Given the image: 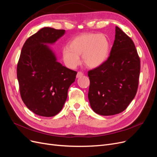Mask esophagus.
Returning <instances> with one entry per match:
<instances>
[{"instance_id":"obj_1","label":"esophagus","mask_w":157,"mask_h":157,"mask_svg":"<svg viewBox=\"0 0 157 157\" xmlns=\"http://www.w3.org/2000/svg\"><path fill=\"white\" fill-rule=\"evenodd\" d=\"M83 75H84V73H82V72H80V71H79V72H78L77 74V78L81 77L82 76H83Z\"/></svg>"}]
</instances>
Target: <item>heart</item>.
I'll use <instances>...</instances> for the list:
<instances>
[{
    "label": "heart",
    "mask_w": 157,
    "mask_h": 157,
    "mask_svg": "<svg viewBox=\"0 0 157 157\" xmlns=\"http://www.w3.org/2000/svg\"><path fill=\"white\" fill-rule=\"evenodd\" d=\"M109 50L110 43L105 35L85 33L75 38L69 46L63 47L62 56L65 65L71 69H75L80 64L81 54L84 63L89 67L95 68L107 60Z\"/></svg>",
    "instance_id": "heart-1"
}]
</instances>
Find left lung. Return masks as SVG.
Masks as SVG:
<instances>
[{
  "label": "left lung",
  "instance_id": "1",
  "mask_svg": "<svg viewBox=\"0 0 157 157\" xmlns=\"http://www.w3.org/2000/svg\"><path fill=\"white\" fill-rule=\"evenodd\" d=\"M140 73V59L134 42L116 26L110 56L88 73V96L92 110L103 116L124 111L137 93Z\"/></svg>",
  "mask_w": 157,
  "mask_h": 157
}]
</instances>
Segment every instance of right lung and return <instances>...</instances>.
Returning <instances> with one entry per match:
<instances>
[{
    "instance_id": "obj_1",
    "label": "right lung",
    "mask_w": 157,
    "mask_h": 157,
    "mask_svg": "<svg viewBox=\"0 0 157 157\" xmlns=\"http://www.w3.org/2000/svg\"><path fill=\"white\" fill-rule=\"evenodd\" d=\"M65 33L44 27L28 38L23 46L17 66V77L22 100L33 113L54 117L62 109L77 71L57 61L48 44H54Z\"/></svg>"
}]
</instances>
